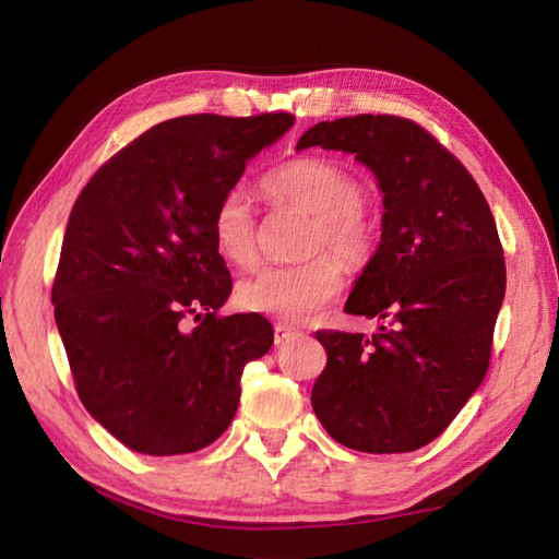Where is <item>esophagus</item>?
<instances>
[{"mask_svg": "<svg viewBox=\"0 0 559 559\" xmlns=\"http://www.w3.org/2000/svg\"><path fill=\"white\" fill-rule=\"evenodd\" d=\"M293 336H295V329L293 326H288V324H276V326H273V341H276V346H281V343H286Z\"/></svg>", "mask_w": 559, "mask_h": 559, "instance_id": "obj_1", "label": "esophagus"}]
</instances>
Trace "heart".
Instances as JSON below:
<instances>
[{
  "mask_svg": "<svg viewBox=\"0 0 559 559\" xmlns=\"http://www.w3.org/2000/svg\"><path fill=\"white\" fill-rule=\"evenodd\" d=\"M271 201L312 213L298 264L261 269L257 276L237 286V305L249 312L281 319H305L322 310L343 288V266H362L370 261L377 225L362 206L365 187L350 170L329 158H298L271 170L264 182ZM211 235L218 252L240 269L259 261V223L247 189H225L211 213ZM322 251V255H317ZM326 251H334L326 255Z\"/></svg>",
  "mask_w": 559,
  "mask_h": 559,
  "instance_id": "b5f03b06",
  "label": "heart"
}]
</instances>
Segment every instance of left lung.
<instances>
[{"instance_id": "8db88e82", "label": "left lung", "mask_w": 559, "mask_h": 559, "mask_svg": "<svg viewBox=\"0 0 559 559\" xmlns=\"http://www.w3.org/2000/svg\"><path fill=\"white\" fill-rule=\"evenodd\" d=\"M355 153L382 189V240L346 302L379 334L317 331L312 389L324 430L348 449L403 454L442 435L490 365L507 269L492 211L461 160L406 117L319 122L298 151Z\"/></svg>"}]
</instances>
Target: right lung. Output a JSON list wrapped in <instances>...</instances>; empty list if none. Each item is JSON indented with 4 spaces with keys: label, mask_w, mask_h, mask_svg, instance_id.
I'll list each match as a JSON object with an SVG mask.
<instances>
[{
    "label": "right lung",
    "mask_w": 559,
    "mask_h": 559,
    "mask_svg": "<svg viewBox=\"0 0 559 559\" xmlns=\"http://www.w3.org/2000/svg\"><path fill=\"white\" fill-rule=\"evenodd\" d=\"M293 122L290 112L160 122L103 163L69 213L55 322L81 403L139 454L216 442L245 365L271 348L269 319L218 314L233 278L211 213Z\"/></svg>",
    "instance_id": "right-lung-1"
}]
</instances>
